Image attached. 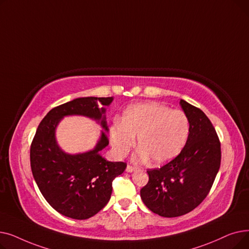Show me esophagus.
<instances>
[{"instance_id": "obj_1", "label": "esophagus", "mask_w": 249, "mask_h": 249, "mask_svg": "<svg viewBox=\"0 0 249 249\" xmlns=\"http://www.w3.org/2000/svg\"><path fill=\"white\" fill-rule=\"evenodd\" d=\"M136 171V167H134V166H132V165H127V167H126V172L127 173H132V172H135Z\"/></svg>"}]
</instances>
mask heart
Wrapping results in <instances>:
<instances>
[{
    "instance_id": "b5f03b06",
    "label": "heart",
    "mask_w": 249,
    "mask_h": 249,
    "mask_svg": "<svg viewBox=\"0 0 249 249\" xmlns=\"http://www.w3.org/2000/svg\"><path fill=\"white\" fill-rule=\"evenodd\" d=\"M190 133L188 116L180 110H172L158 103L135 104L128 107L122 122L116 121L110 129V141L115 153L125 158L135 145V160L154 164L173 160L185 148Z\"/></svg>"
}]
</instances>
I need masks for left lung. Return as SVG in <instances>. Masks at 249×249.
<instances>
[{
  "label": "left lung",
  "instance_id": "8db88e82",
  "mask_svg": "<svg viewBox=\"0 0 249 249\" xmlns=\"http://www.w3.org/2000/svg\"><path fill=\"white\" fill-rule=\"evenodd\" d=\"M179 105L190 121L185 148L172 161L147 172V185L140 191L145 206L155 214L173 218L198 207L210 192L221 163L216 130L205 113L188 102Z\"/></svg>",
  "mask_w": 249,
  "mask_h": 249
}]
</instances>
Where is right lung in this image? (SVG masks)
Returning a JSON list of instances; mask_svg holds the SVG:
<instances>
[{
  "instance_id": "add662e5",
  "label": "right lung",
  "mask_w": 249,
  "mask_h": 249,
  "mask_svg": "<svg viewBox=\"0 0 249 249\" xmlns=\"http://www.w3.org/2000/svg\"><path fill=\"white\" fill-rule=\"evenodd\" d=\"M113 97L77 98L50 110L39 124L30 148V163L36 184L48 204L63 216L85 220L107 205L112 181L123 174L126 163L105 160L100 151L108 146L106 108ZM80 114L96 120L104 131L94 150L65 154L57 144L55 131L65 115Z\"/></svg>"
}]
</instances>
